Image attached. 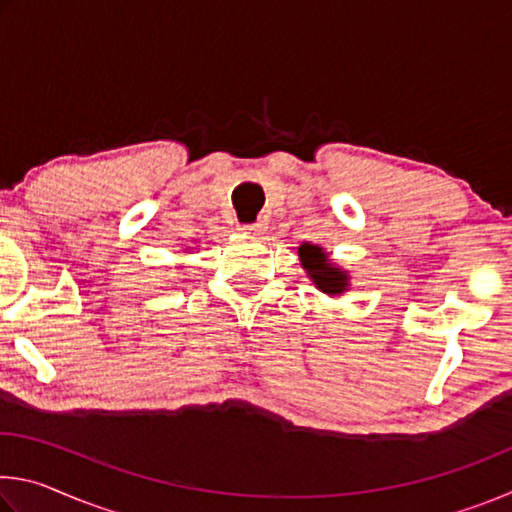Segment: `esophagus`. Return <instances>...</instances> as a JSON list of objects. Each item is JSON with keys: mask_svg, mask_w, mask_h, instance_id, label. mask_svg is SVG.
<instances>
[{"mask_svg": "<svg viewBox=\"0 0 512 512\" xmlns=\"http://www.w3.org/2000/svg\"><path fill=\"white\" fill-rule=\"evenodd\" d=\"M241 230H244V232H253V235H259V232H262V223H248V225H241Z\"/></svg>", "mask_w": 512, "mask_h": 512, "instance_id": "obj_1", "label": "esophagus"}]
</instances>
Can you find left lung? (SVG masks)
Segmentation results:
<instances>
[{
    "label": "left lung",
    "instance_id": "1",
    "mask_svg": "<svg viewBox=\"0 0 512 512\" xmlns=\"http://www.w3.org/2000/svg\"><path fill=\"white\" fill-rule=\"evenodd\" d=\"M302 268H305L307 275L314 280L316 287L327 293V296H339V293L348 291L350 287V275L336 268L334 264H329L327 253H323V248L314 246V244H305L298 250Z\"/></svg>",
    "mask_w": 512,
    "mask_h": 512
}]
</instances>
